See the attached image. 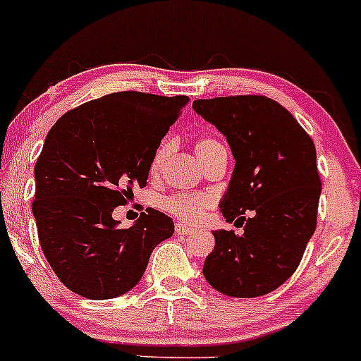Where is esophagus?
Returning <instances> with one entry per match:
<instances>
[{"label":"esophagus","instance_id":"1","mask_svg":"<svg viewBox=\"0 0 361 361\" xmlns=\"http://www.w3.org/2000/svg\"><path fill=\"white\" fill-rule=\"evenodd\" d=\"M176 233L182 235V237H184V235H185V237H189V235H194L196 232H194L192 228H188V226H184L182 224H177L176 225Z\"/></svg>","mask_w":361,"mask_h":361}]
</instances>
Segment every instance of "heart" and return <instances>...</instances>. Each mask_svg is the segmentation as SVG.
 <instances>
[{
    "label": "heart",
    "instance_id": "heart-1",
    "mask_svg": "<svg viewBox=\"0 0 361 361\" xmlns=\"http://www.w3.org/2000/svg\"><path fill=\"white\" fill-rule=\"evenodd\" d=\"M220 147L216 140L213 137H201L196 141V153L202 161L214 148ZM169 152V145H161L157 149L155 159L152 161V172H157L160 169L161 161H164L165 155ZM209 197L206 196H189V194H173V196H167L161 200V209L172 214V216L179 218V220L185 221V224H196L201 220L204 209L209 206Z\"/></svg>",
    "mask_w": 361,
    "mask_h": 361
}]
</instances>
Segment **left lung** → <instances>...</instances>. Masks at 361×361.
I'll list each match as a JSON object with an SVG mask.
<instances>
[{"label":"left lung","mask_w":361,"mask_h":361,"mask_svg":"<svg viewBox=\"0 0 361 361\" xmlns=\"http://www.w3.org/2000/svg\"><path fill=\"white\" fill-rule=\"evenodd\" d=\"M192 109L232 148L235 169L220 209L226 221L244 225L242 235L213 232L202 274L228 297H261L297 271L315 232L321 177L314 141L264 95L200 99Z\"/></svg>","instance_id":"1"}]
</instances>
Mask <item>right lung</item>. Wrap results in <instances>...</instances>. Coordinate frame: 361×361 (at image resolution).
I'll use <instances>...</instances> for the list:
<instances>
[{"instance_id": "right-lung-1", "label": "right lung", "mask_w": 361, "mask_h": 361, "mask_svg": "<svg viewBox=\"0 0 361 361\" xmlns=\"http://www.w3.org/2000/svg\"><path fill=\"white\" fill-rule=\"evenodd\" d=\"M188 97L117 92L61 116L35 164L32 213L47 262L66 288L90 300L137 285L153 249L172 237L173 221L148 208L121 228L117 206L147 185L161 137Z\"/></svg>"}]
</instances>
